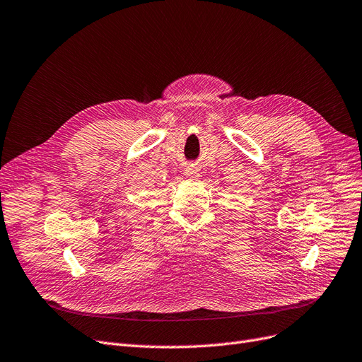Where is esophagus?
I'll return each instance as SVG.
<instances>
[{"label":"esophagus","instance_id":"1","mask_svg":"<svg viewBox=\"0 0 362 362\" xmlns=\"http://www.w3.org/2000/svg\"><path fill=\"white\" fill-rule=\"evenodd\" d=\"M185 177H186V179H189V180H195V179H198V177H199V174H198L197 168H194V167H188V168L185 170Z\"/></svg>","mask_w":362,"mask_h":362}]
</instances>
